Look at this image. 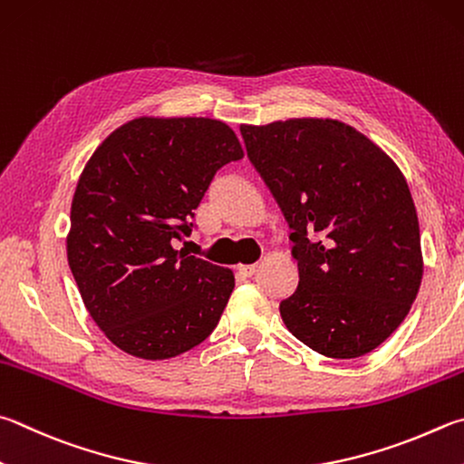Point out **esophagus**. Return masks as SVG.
<instances>
[{"label":"esophagus","mask_w":464,"mask_h":464,"mask_svg":"<svg viewBox=\"0 0 464 464\" xmlns=\"http://www.w3.org/2000/svg\"><path fill=\"white\" fill-rule=\"evenodd\" d=\"M239 269V274L241 276H246V277H251L256 274V269H257V264H247V266H239L237 267Z\"/></svg>","instance_id":"1"}]
</instances>
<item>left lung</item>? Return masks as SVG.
<instances>
[{"label": "left lung", "instance_id": "8db88e82", "mask_svg": "<svg viewBox=\"0 0 464 464\" xmlns=\"http://www.w3.org/2000/svg\"><path fill=\"white\" fill-rule=\"evenodd\" d=\"M241 136L292 229L300 280L280 302L284 324L324 357L372 353L422 282L418 215L400 168L333 120L241 125Z\"/></svg>", "mask_w": 464, "mask_h": 464}]
</instances>
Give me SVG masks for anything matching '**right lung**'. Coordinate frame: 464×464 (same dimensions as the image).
Wrapping results in <instances>:
<instances>
[{
    "mask_svg": "<svg viewBox=\"0 0 464 464\" xmlns=\"http://www.w3.org/2000/svg\"><path fill=\"white\" fill-rule=\"evenodd\" d=\"M241 158L229 125L207 117H140L91 156L72 197L66 256L91 318L115 347L160 361L215 331L235 276L174 243L195 229L215 174Z\"/></svg>",
    "mask_w": 464,
    "mask_h": 464,
    "instance_id": "right-lung-1",
    "label": "right lung"
}]
</instances>
